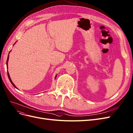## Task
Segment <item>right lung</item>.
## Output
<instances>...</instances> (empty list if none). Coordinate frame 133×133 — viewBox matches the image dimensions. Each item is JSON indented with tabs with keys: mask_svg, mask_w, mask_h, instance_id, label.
<instances>
[{
	"mask_svg": "<svg viewBox=\"0 0 133 133\" xmlns=\"http://www.w3.org/2000/svg\"><path fill=\"white\" fill-rule=\"evenodd\" d=\"M16 43V42H15ZM15 43H14V44H15ZM11 51H10V52H9V53H10V52H11ZM9 55H8V59H7V61H6V66H7V69H8V60H9ZM8 77H9V80H10V81L11 82V84L14 86V88H16L17 89V88H16V86L14 85V83H13V82H12V81H11V78H10V75H9V72H8ZM56 77H57V75L56 76V77H55V79H56Z\"/></svg>",
	"mask_w": 133,
	"mask_h": 133,
	"instance_id": "add662e5",
	"label": "right lung"
}]
</instances>
